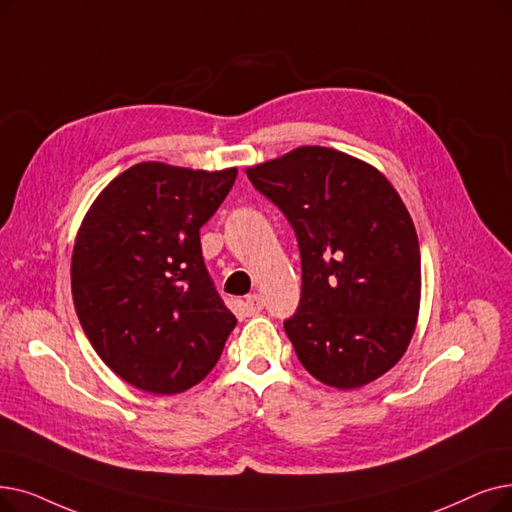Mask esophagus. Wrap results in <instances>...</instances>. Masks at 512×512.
<instances>
[{
	"mask_svg": "<svg viewBox=\"0 0 512 512\" xmlns=\"http://www.w3.org/2000/svg\"><path fill=\"white\" fill-rule=\"evenodd\" d=\"M261 309H263V299H261V295L253 293V295H249L247 299H244V314H247V316L259 314Z\"/></svg>",
	"mask_w": 512,
	"mask_h": 512,
	"instance_id": "esophagus-1",
	"label": "esophagus"
}]
</instances>
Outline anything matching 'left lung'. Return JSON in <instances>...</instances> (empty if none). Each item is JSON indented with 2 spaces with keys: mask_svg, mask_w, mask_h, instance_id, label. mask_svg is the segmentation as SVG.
Masks as SVG:
<instances>
[{
  "mask_svg": "<svg viewBox=\"0 0 512 512\" xmlns=\"http://www.w3.org/2000/svg\"><path fill=\"white\" fill-rule=\"evenodd\" d=\"M301 251V301L284 322L303 368L358 389L406 353L420 309L414 221L387 177L335 148L299 146L247 169Z\"/></svg>",
  "mask_w": 512,
  "mask_h": 512,
  "instance_id": "left-lung-1",
  "label": "left lung"
}]
</instances>
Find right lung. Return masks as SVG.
<instances>
[{
  "label": "right lung",
  "instance_id": "1",
  "mask_svg": "<svg viewBox=\"0 0 512 512\" xmlns=\"http://www.w3.org/2000/svg\"><path fill=\"white\" fill-rule=\"evenodd\" d=\"M236 173L138 163L81 221L71 259L77 316L100 360L136 389L175 395L198 385L236 326L198 232Z\"/></svg>",
  "mask_w": 512,
  "mask_h": 512
}]
</instances>
